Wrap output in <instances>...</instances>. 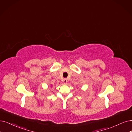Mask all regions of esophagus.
I'll return each mask as SVG.
<instances>
[{
	"instance_id": "obj_1",
	"label": "esophagus",
	"mask_w": 132,
	"mask_h": 132,
	"mask_svg": "<svg viewBox=\"0 0 132 132\" xmlns=\"http://www.w3.org/2000/svg\"><path fill=\"white\" fill-rule=\"evenodd\" d=\"M63 83H65V84L67 83V79H66V78L63 79Z\"/></svg>"
}]
</instances>
